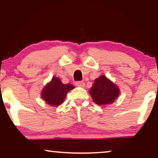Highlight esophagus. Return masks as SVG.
<instances>
[{
    "mask_svg": "<svg viewBox=\"0 0 158 158\" xmlns=\"http://www.w3.org/2000/svg\"><path fill=\"white\" fill-rule=\"evenodd\" d=\"M75 85L78 86V87H84L85 86V83L83 81H77L75 82Z\"/></svg>",
    "mask_w": 158,
    "mask_h": 158,
    "instance_id": "esophagus-1",
    "label": "esophagus"
}]
</instances>
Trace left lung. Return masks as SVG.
<instances>
[{"mask_svg": "<svg viewBox=\"0 0 158 158\" xmlns=\"http://www.w3.org/2000/svg\"><path fill=\"white\" fill-rule=\"evenodd\" d=\"M90 94L97 104L104 106L111 104L119 95V90L104 75H101L94 81L90 88Z\"/></svg>", "mask_w": 158, "mask_h": 158, "instance_id": "8db88e82", "label": "left lung"}]
</instances>
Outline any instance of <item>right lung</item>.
<instances>
[{
	"instance_id": "obj_1",
	"label": "right lung",
	"mask_w": 158,
	"mask_h": 158,
	"mask_svg": "<svg viewBox=\"0 0 158 158\" xmlns=\"http://www.w3.org/2000/svg\"><path fill=\"white\" fill-rule=\"evenodd\" d=\"M74 88L72 84H63L57 77H53L50 83L42 91V98L51 106H58L64 101L68 93Z\"/></svg>"
}]
</instances>
